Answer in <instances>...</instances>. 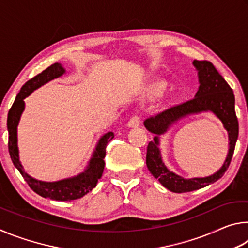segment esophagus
<instances>
[{
  "mask_svg": "<svg viewBox=\"0 0 248 248\" xmlns=\"http://www.w3.org/2000/svg\"><path fill=\"white\" fill-rule=\"evenodd\" d=\"M141 124V118L138 114H134L130 120L128 121V127L129 128H137Z\"/></svg>",
  "mask_w": 248,
  "mask_h": 248,
  "instance_id": "esophagus-1",
  "label": "esophagus"
}]
</instances>
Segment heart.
<instances>
[{"label":"heart","mask_w":248,"mask_h":248,"mask_svg":"<svg viewBox=\"0 0 248 248\" xmlns=\"http://www.w3.org/2000/svg\"><path fill=\"white\" fill-rule=\"evenodd\" d=\"M158 89H159V87H158Z\"/></svg>","instance_id":"b5f03b06"}]
</instances>
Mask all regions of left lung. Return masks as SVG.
<instances>
[{
    "label": "left lung",
    "mask_w": 248,
    "mask_h": 248,
    "mask_svg": "<svg viewBox=\"0 0 248 248\" xmlns=\"http://www.w3.org/2000/svg\"><path fill=\"white\" fill-rule=\"evenodd\" d=\"M194 65L198 70L200 83L196 97L185 103L174 105L146 118L144 120L145 128L156 136H159L179 118L189 114L210 110L215 112L217 118L223 123L224 128L228 130L230 149L223 166L216 174L204 178L185 179L166 169L159 154L157 146L158 138L155 137L154 141L149 142L146 149V166L151 174L157 178L163 186L177 194L200 189L220 179L229 169L238 137V120L235 114L233 90L210 61L195 60Z\"/></svg>",
    "instance_id": "left-lung-1"
}]
</instances>
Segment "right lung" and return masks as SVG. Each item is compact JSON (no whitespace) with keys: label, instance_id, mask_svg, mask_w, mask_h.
I'll list each match as a JSON object with an SVG mask.
<instances>
[{"label":"right lung","instance_id":"obj_1","mask_svg":"<svg viewBox=\"0 0 248 248\" xmlns=\"http://www.w3.org/2000/svg\"><path fill=\"white\" fill-rule=\"evenodd\" d=\"M65 72L60 63L51 64L43 72L29 79L20 89L18 95L16 96L13 105L7 115V130H8V152H10L12 162L14 166L19 170L28 186L44 198H50L59 201H71L82 198L84 195L91 191L97 185L98 179L102 177L105 166V155H106V146L109 141L114 139V133L108 132L100 138L93 157L91 158L90 165L85 171L73 178H68L54 183H46L33 179L25 173L18 157L17 149V124L20 115L24 110V98L51 79L61 77Z\"/></svg>","mask_w":248,"mask_h":248}]
</instances>
